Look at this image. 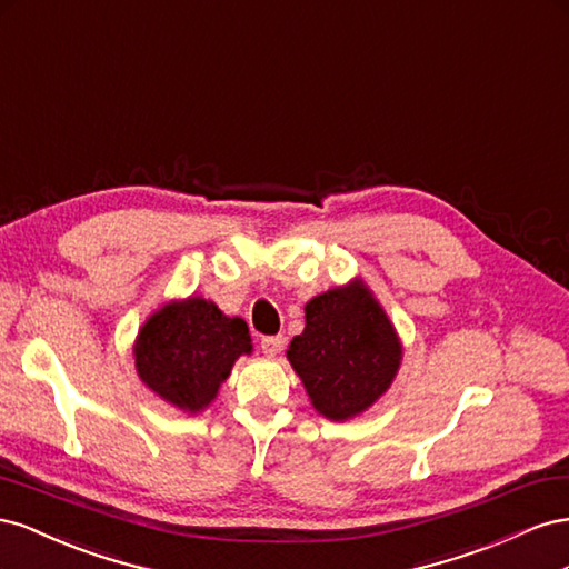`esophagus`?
I'll return each mask as SVG.
<instances>
[{
    "mask_svg": "<svg viewBox=\"0 0 569 569\" xmlns=\"http://www.w3.org/2000/svg\"><path fill=\"white\" fill-rule=\"evenodd\" d=\"M283 350V338L281 336H267L262 338V352L267 357H276Z\"/></svg>",
    "mask_w": 569,
    "mask_h": 569,
    "instance_id": "1",
    "label": "esophagus"
}]
</instances>
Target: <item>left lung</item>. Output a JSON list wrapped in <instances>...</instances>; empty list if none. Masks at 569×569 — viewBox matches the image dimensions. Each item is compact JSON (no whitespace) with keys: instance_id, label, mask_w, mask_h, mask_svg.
I'll return each mask as SVG.
<instances>
[{"instance_id":"1","label":"left lung","mask_w":569,"mask_h":569,"mask_svg":"<svg viewBox=\"0 0 569 569\" xmlns=\"http://www.w3.org/2000/svg\"><path fill=\"white\" fill-rule=\"evenodd\" d=\"M286 357L312 408L329 421L365 415L396 381L400 336L371 288L355 276L305 305V331Z\"/></svg>"}]
</instances>
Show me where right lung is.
<instances>
[{
	"label": "right lung",
	"instance_id": "add662e5",
	"mask_svg": "<svg viewBox=\"0 0 569 569\" xmlns=\"http://www.w3.org/2000/svg\"><path fill=\"white\" fill-rule=\"evenodd\" d=\"M250 352L246 319L223 315L202 296L161 305L144 319L133 343L140 381L186 415L204 412L238 357Z\"/></svg>",
	"mask_w": 569,
	"mask_h": 569
}]
</instances>
